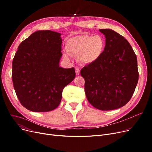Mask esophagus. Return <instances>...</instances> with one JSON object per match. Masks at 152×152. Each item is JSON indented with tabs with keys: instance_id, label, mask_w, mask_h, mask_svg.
Instances as JSON below:
<instances>
[{
	"instance_id": "1",
	"label": "esophagus",
	"mask_w": 152,
	"mask_h": 152,
	"mask_svg": "<svg viewBox=\"0 0 152 152\" xmlns=\"http://www.w3.org/2000/svg\"><path fill=\"white\" fill-rule=\"evenodd\" d=\"M75 71H76V75H79V74H80V69H79V68H75Z\"/></svg>"
}]
</instances>
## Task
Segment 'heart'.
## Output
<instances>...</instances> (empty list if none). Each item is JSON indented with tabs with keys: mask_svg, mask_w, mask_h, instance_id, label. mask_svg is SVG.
<instances>
[{
	"mask_svg": "<svg viewBox=\"0 0 152 152\" xmlns=\"http://www.w3.org/2000/svg\"><path fill=\"white\" fill-rule=\"evenodd\" d=\"M105 40L101 36L81 35L69 38L66 43V59L69 55H77V61L84 65H89L97 60L104 51Z\"/></svg>",
	"mask_w": 152,
	"mask_h": 152,
	"instance_id": "heart-1",
	"label": "heart"
}]
</instances>
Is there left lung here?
Here are the masks:
<instances>
[{
	"mask_svg": "<svg viewBox=\"0 0 152 152\" xmlns=\"http://www.w3.org/2000/svg\"><path fill=\"white\" fill-rule=\"evenodd\" d=\"M99 31L106 38L104 51L97 60L81 69V75L91 104L100 110H115L130 100L136 87L137 57L123 36L110 29Z\"/></svg>",
	"mask_w": 152,
	"mask_h": 152,
	"instance_id": "left-lung-1",
	"label": "left lung"
}]
</instances>
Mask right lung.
Wrapping results in <instances>:
<instances>
[{
  "mask_svg": "<svg viewBox=\"0 0 152 152\" xmlns=\"http://www.w3.org/2000/svg\"><path fill=\"white\" fill-rule=\"evenodd\" d=\"M61 34L37 31L20 44L12 62L14 89L21 105L34 112H46L60 103L62 91L73 81L74 68L59 66Z\"/></svg>",
  "mask_w": 152,
  "mask_h": 152,
  "instance_id": "obj_1",
  "label": "right lung"
}]
</instances>
